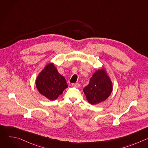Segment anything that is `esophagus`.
<instances>
[{
    "label": "esophagus",
    "mask_w": 148,
    "mask_h": 148,
    "mask_svg": "<svg viewBox=\"0 0 148 148\" xmlns=\"http://www.w3.org/2000/svg\"><path fill=\"white\" fill-rule=\"evenodd\" d=\"M71 86H72V87H73L78 88V87H79V86H80V84H79V83H73V84H71Z\"/></svg>",
    "instance_id": "esophagus-1"
}]
</instances>
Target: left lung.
Returning <instances> with one entry per match:
<instances>
[{"instance_id": "obj_1", "label": "left lung", "mask_w": 148, "mask_h": 148, "mask_svg": "<svg viewBox=\"0 0 148 148\" xmlns=\"http://www.w3.org/2000/svg\"><path fill=\"white\" fill-rule=\"evenodd\" d=\"M113 85L106 69L97 70L92 75L88 86L84 88L87 101L96 105L106 100L112 93Z\"/></svg>"}]
</instances>
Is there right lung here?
I'll list each match as a JSON object with an SVG mask.
<instances>
[{"instance_id":"obj_1","label":"right lung","mask_w":148,"mask_h":148,"mask_svg":"<svg viewBox=\"0 0 148 148\" xmlns=\"http://www.w3.org/2000/svg\"><path fill=\"white\" fill-rule=\"evenodd\" d=\"M35 83L39 93L50 101L56 99L68 87L65 78L58 72L53 62L45 66L37 75Z\"/></svg>"}]
</instances>
